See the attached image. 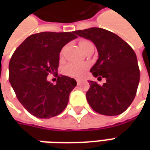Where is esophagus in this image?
<instances>
[{"instance_id":"obj_1","label":"esophagus","mask_w":150,"mask_h":150,"mask_svg":"<svg viewBox=\"0 0 150 150\" xmlns=\"http://www.w3.org/2000/svg\"><path fill=\"white\" fill-rule=\"evenodd\" d=\"M76 82H77L78 84H79V83H81V79H76Z\"/></svg>"}]
</instances>
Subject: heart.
<instances>
[{
    "instance_id": "heart-1",
    "label": "heart",
    "mask_w": 150,
    "mask_h": 150,
    "mask_svg": "<svg viewBox=\"0 0 150 150\" xmlns=\"http://www.w3.org/2000/svg\"><path fill=\"white\" fill-rule=\"evenodd\" d=\"M90 42L88 41H81L79 42V47L83 50L88 44H90ZM64 50L62 49L61 51V55L63 54ZM88 69V65L85 63H79V62H71L69 63L63 68V73L65 75L71 76V77H81L84 74L86 70Z\"/></svg>"
}]
</instances>
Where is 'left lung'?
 <instances>
[{
  "label": "left lung",
  "instance_id": "left-lung-1",
  "mask_svg": "<svg viewBox=\"0 0 150 150\" xmlns=\"http://www.w3.org/2000/svg\"><path fill=\"white\" fill-rule=\"evenodd\" d=\"M74 34L91 41L98 50V59L90 70L98 79H106L100 86L89 81L86 93L88 104L96 112L105 116L123 113L135 98L140 70L134 50L122 38L112 32L92 27Z\"/></svg>",
  "mask_w": 150,
  "mask_h": 150
}]
</instances>
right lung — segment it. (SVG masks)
<instances>
[{
  "instance_id": "obj_1",
  "label": "right lung",
  "mask_w": 150,
  "mask_h": 150,
  "mask_svg": "<svg viewBox=\"0 0 150 150\" xmlns=\"http://www.w3.org/2000/svg\"><path fill=\"white\" fill-rule=\"evenodd\" d=\"M76 38L74 32L32 34L13 54L8 64L9 83L19 102L33 116L48 119L58 116L67 107L76 81L57 75L54 85L46 77L58 71L61 50Z\"/></svg>"
}]
</instances>
